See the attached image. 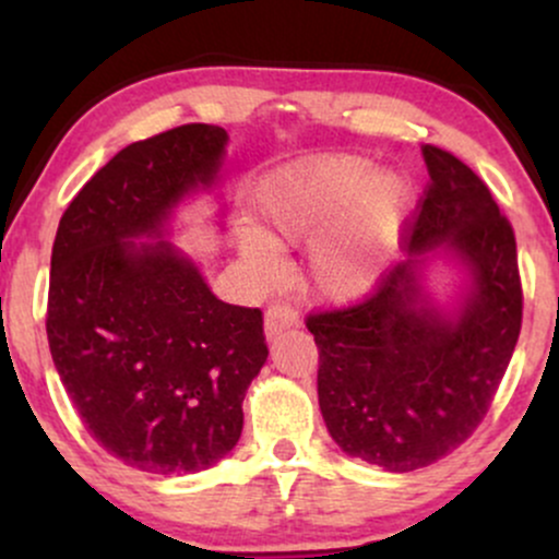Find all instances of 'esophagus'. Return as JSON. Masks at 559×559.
I'll return each mask as SVG.
<instances>
[{"label": "esophagus", "mask_w": 559, "mask_h": 559, "mask_svg": "<svg viewBox=\"0 0 559 559\" xmlns=\"http://www.w3.org/2000/svg\"><path fill=\"white\" fill-rule=\"evenodd\" d=\"M292 325H297V312H294L292 307L273 305L271 310L265 312V336L267 338H275L281 331L292 329Z\"/></svg>", "instance_id": "obj_1"}]
</instances>
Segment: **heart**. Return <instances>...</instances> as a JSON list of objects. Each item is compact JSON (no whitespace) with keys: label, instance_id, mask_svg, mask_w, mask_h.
Returning <instances> with one entry per match:
<instances>
[{"label":"heart","instance_id":"1","mask_svg":"<svg viewBox=\"0 0 559 559\" xmlns=\"http://www.w3.org/2000/svg\"><path fill=\"white\" fill-rule=\"evenodd\" d=\"M415 183L378 173L365 157H307L262 178L254 221L236 234L241 260L262 284L281 273V247L312 243L310 278L323 297L349 301L381 281L413 217Z\"/></svg>","mask_w":559,"mask_h":559}]
</instances>
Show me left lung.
Segmentation results:
<instances>
[{"label":"left lung","instance_id":"8db88e82","mask_svg":"<svg viewBox=\"0 0 559 559\" xmlns=\"http://www.w3.org/2000/svg\"><path fill=\"white\" fill-rule=\"evenodd\" d=\"M423 159L431 183L407 260L362 305L307 318L331 439L389 473L431 465L476 431L523 318L515 234L491 191L439 146ZM436 270L455 273L444 295Z\"/></svg>","mask_w":559,"mask_h":559}]
</instances>
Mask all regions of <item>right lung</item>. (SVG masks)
<instances>
[{"label":"right lung","mask_w":559,"mask_h":559,"mask_svg":"<svg viewBox=\"0 0 559 559\" xmlns=\"http://www.w3.org/2000/svg\"><path fill=\"white\" fill-rule=\"evenodd\" d=\"M226 146L207 123L126 146L55 236L47 336L62 386L107 452L155 476L226 457L267 360L262 312L217 299L170 241L178 207L221 189Z\"/></svg>","instance_id":"obj_1"}]
</instances>
